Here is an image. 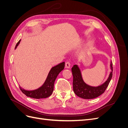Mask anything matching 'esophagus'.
I'll return each instance as SVG.
<instances>
[{"label":"esophagus","instance_id":"1","mask_svg":"<svg viewBox=\"0 0 128 128\" xmlns=\"http://www.w3.org/2000/svg\"><path fill=\"white\" fill-rule=\"evenodd\" d=\"M70 62H66V64H65V67L66 68H70Z\"/></svg>","mask_w":128,"mask_h":128}]
</instances>
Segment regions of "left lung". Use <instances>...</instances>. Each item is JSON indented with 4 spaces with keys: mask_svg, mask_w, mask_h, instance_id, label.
Wrapping results in <instances>:
<instances>
[{
    "mask_svg": "<svg viewBox=\"0 0 128 128\" xmlns=\"http://www.w3.org/2000/svg\"><path fill=\"white\" fill-rule=\"evenodd\" d=\"M112 72L105 82L98 86H91L84 82L80 69L77 65H74L72 68L73 76V90L77 96L86 99H94L104 94L109 84L113 75V67L110 62Z\"/></svg>",
    "mask_w": 128,
    "mask_h": 128,
    "instance_id": "left-lung-1",
    "label": "left lung"
}]
</instances>
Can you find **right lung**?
<instances>
[{
  "instance_id": "obj_1",
  "label": "right lung",
  "mask_w": 128,
  "mask_h": 128,
  "mask_svg": "<svg viewBox=\"0 0 128 128\" xmlns=\"http://www.w3.org/2000/svg\"><path fill=\"white\" fill-rule=\"evenodd\" d=\"M21 40H19L15 46V49L20 44ZM64 68V62L60 63L56 66L53 67L50 70L48 76L46 78L44 83L42 86L37 89L34 90H26L22 88L20 86L21 91L24 94L30 98L34 99H42L46 98L51 96L52 94L54 89V83L59 74L63 70Z\"/></svg>"
}]
</instances>
